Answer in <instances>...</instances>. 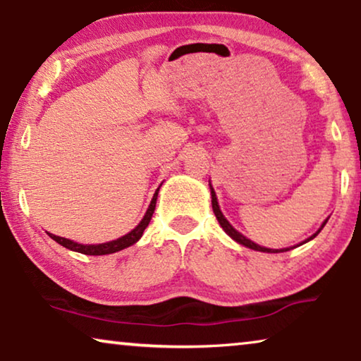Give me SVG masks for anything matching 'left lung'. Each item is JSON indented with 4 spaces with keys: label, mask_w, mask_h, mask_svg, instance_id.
I'll return each instance as SVG.
<instances>
[{
    "label": "left lung",
    "mask_w": 361,
    "mask_h": 361,
    "mask_svg": "<svg viewBox=\"0 0 361 361\" xmlns=\"http://www.w3.org/2000/svg\"><path fill=\"white\" fill-rule=\"evenodd\" d=\"M211 196H212V209H214V214H216V217H217V221H219V224H221L222 229H224L227 233H229V235L233 238V240L238 242V243H242V245H245V247H248V248H252V250H258V252L278 253V252H288V250H289V248H283V250H273V248H265V247H260V245H257V243H253L252 240H248V238H247V237H243L240 232H237L235 229H233V227L229 224V221H227L226 217L222 216V212H221V209H219V204H217V197H216V192H214V190H212V186H211ZM326 222H327V221H326ZM326 222H324V224L321 226V229H319L316 233H314V235L309 237L307 240H311V238L316 237L317 233L324 229V226H326ZM307 240H306V242H307Z\"/></svg>",
    "instance_id": "obj_1"
}]
</instances>
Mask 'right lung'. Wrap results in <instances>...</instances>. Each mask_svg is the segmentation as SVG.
<instances>
[{
	"instance_id": "right-lung-1",
	"label": "right lung",
	"mask_w": 361,
	"mask_h": 361,
	"mask_svg": "<svg viewBox=\"0 0 361 361\" xmlns=\"http://www.w3.org/2000/svg\"><path fill=\"white\" fill-rule=\"evenodd\" d=\"M157 195H159V190L155 191L154 197H152L149 209H147L144 219L140 221V224L137 226L134 231H130L129 233H126L124 237L118 238V240H111V242H106V243H98V245H81V243H77V242H73V240H68V238H63V237H59V235H54V233H49V235H50V238H54L55 242L60 243V245H63L65 248H68V250L83 253V255H108V253L119 252V250H123V248H128L130 245H134V243L142 237V233H144L145 227L149 226V222L152 219V214H154V211H155Z\"/></svg>"
}]
</instances>
